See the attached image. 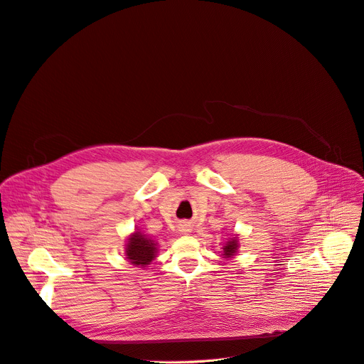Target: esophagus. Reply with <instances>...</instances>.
I'll return each mask as SVG.
<instances>
[{"mask_svg":"<svg viewBox=\"0 0 364 364\" xmlns=\"http://www.w3.org/2000/svg\"><path fill=\"white\" fill-rule=\"evenodd\" d=\"M189 230H191V229H189L186 225L181 226V232H182V233H189Z\"/></svg>","mask_w":364,"mask_h":364,"instance_id":"34e87169","label":"esophagus"}]
</instances>
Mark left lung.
Masks as SVG:
<instances>
[{
	"instance_id": "8db88e82",
	"label": "left lung",
	"mask_w": 364,
	"mask_h": 364,
	"mask_svg": "<svg viewBox=\"0 0 364 364\" xmlns=\"http://www.w3.org/2000/svg\"><path fill=\"white\" fill-rule=\"evenodd\" d=\"M237 247H239V240L237 237H230L226 245L223 246V258H233L237 254Z\"/></svg>"
}]
</instances>
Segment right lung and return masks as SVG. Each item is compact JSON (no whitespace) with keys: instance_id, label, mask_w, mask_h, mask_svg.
<instances>
[{"instance_id":"1","label":"right lung","mask_w":364,"mask_h":364,"mask_svg":"<svg viewBox=\"0 0 364 364\" xmlns=\"http://www.w3.org/2000/svg\"><path fill=\"white\" fill-rule=\"evenodd\" d=\"M125 246L127 259L135 267L149 265L157 255V243L138 230L129 235Z\"/></svg>"}]
</instances>
